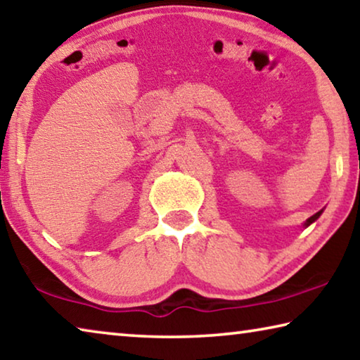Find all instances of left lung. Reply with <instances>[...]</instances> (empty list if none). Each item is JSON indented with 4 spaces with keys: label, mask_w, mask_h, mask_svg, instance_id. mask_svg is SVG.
Returning <instances> with one entry per match:
<instances>
[{
    "label": "left lung",
    "mask_w": 360,
    "mask_h": 360,
    "mask_svg": "<svg viewBox=\"0 0 360 360\" xmlns=\"http://www.w3.org/2000/svg\"><path fill=\"white\" fill-rule=\"evenodd\" d=\"M321 212H322V211H319V212H316V214H314V216H311V217H309V219H308V221H307V222H304V225H307V227H308V225H309V224H313V222L316 221V219H318V217L321 216Z\"/></svg>",
    "instance_id": "obj_1"
}]
</instances>
